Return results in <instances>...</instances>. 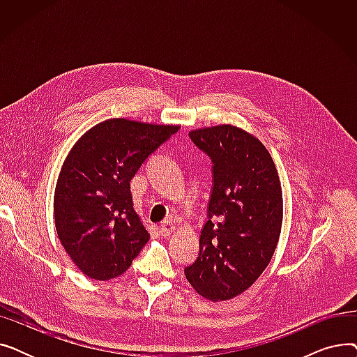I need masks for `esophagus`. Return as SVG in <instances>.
I'll return each instance as SVG.
<instances>
[{
    "mask_svg": "<svg viewBox=\"0 0 357 357\" xmlns=\"http://www.w3.org/2000/svg\"><path fill=\"white\" fill-rule=\"evenodd\" d=\"M174 230H175V222H174L172 220H165V221L160 224V227H159L160 236H163V237L171 236Z\"/></svg>",
    "mask_w": 357,
    "mask_h": 357,
    "instance_id": "esophagus-1",
    "label": "esophagus"
}]
</instances>
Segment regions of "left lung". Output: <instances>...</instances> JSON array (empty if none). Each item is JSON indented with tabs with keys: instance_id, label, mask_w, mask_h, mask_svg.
I'll return each instance as SVG.
<instances>
[{
	"instance_id": "obj_1",
	"label": "left lung",
	"mask_w": 357,
	"mask_h": 357,
	"mask_svg": "<svg viewBox=\"0 0 357 357\" xmlns=\"http://www.w3.org/2000/svg\"><path fill=\"white\" fill-rule=\"evenodd\" d=\"M190 137L213 162V186L199 255L185 276L202 296L224 301L269 265L282 226V190L266 147L248 131L222 124Z\"/></svg>"
}]
</instances>
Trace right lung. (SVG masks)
Returning a JSON list of instances; mask_svg holds the SVG:
<instances>
[{"label": "right lung", "mask_w": 357, "mask_h": 357, "mask_svg": "<svg viewBox=\"0 0 357 357\" xmlns=\"http://www.w3.org/2000/svg\"><path fill=\"white\" fill-rule=\"evenodd\" d=\"M178 130L111 119L72 147L56 183L54 224L66 253L88 278L120 276L149 241L130 181Z\"/></svg>", "instance_id": "add662e5"}]
</instances>
